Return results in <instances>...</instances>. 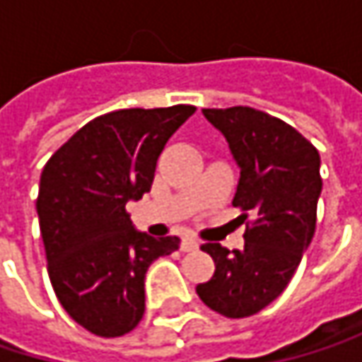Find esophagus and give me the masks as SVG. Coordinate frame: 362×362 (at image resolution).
Masks as SVG:
<instances>
[{"instance_id":"esophagus-1","label":"esophagus","mask_w":362,"mask_h":362,"mask_svg":"<svg viewBox=\"0 0 362 362\" xmlns=\"http://www.w3.org/2000/svg\"><path fill=\"white\" fill-rule=\"evenodd\" d=\"M197 247H199V243H197L192 237H184V239H182V243H180L182 252H194Z\"/></svg>"}]
</instances>
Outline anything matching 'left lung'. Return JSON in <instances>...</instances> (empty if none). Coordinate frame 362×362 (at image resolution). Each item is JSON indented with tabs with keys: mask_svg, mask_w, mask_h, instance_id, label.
I'll return each mask as SVG.
<instances>
[{
	"mask_svg": "<svg viewBox=\"0 0 362 362\" xmlns=\"http://www.w3.org/2000/svg\"><path fill=\"white\" fill-rule=\"evenodd\" d=\"M203 115L226 136L241 168L233 205L248 222L243 250L201 245L216 270L197 285V296L228 319H245L283 293L315 237L321 157L296 127L264 110L230 107Z\"/></svg>",
	"mask_w": 362,
	"mask_h": 362,
	"instance_id": "1",
	"label": "left lung"
}]
</instances>
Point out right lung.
I'll return each instance as SVG.
<instances>
[{"instance_id": "1", "label": "right lung", "mask_w": 362, "mask_h": 362, "mask_svg": "<svg viewBox=\"0 0 362 362\" xmlns=\"http://www.w3.org/2000/svg\"><path fill=\"white\" fill-rule=\"evenodd\" d=\"M121 109L77 129L45 163L37 216L54 293L69 317L100 337L129 333L144 315V274L178 250L132 226L127 201L151 190L161 151L194 112Z\"/></svg>"}]
</instances>
